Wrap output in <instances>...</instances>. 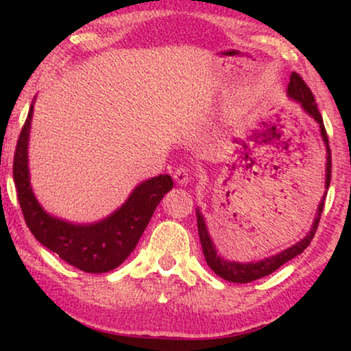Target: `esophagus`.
Masks as SVG:
<instances>
[{
    "label": "esophagus",
    "instance_id": "obj_1",
    "mask_svg": "<svg viewBox=\"0 0 351 351\" xmlns=\"http://www.w3.org/2000/svg\"><path fill=\"white\" fill-rule=\"evenodd\" d=\"M172 177H174V180L179 185H186L190 182V169H189V167H185V166L177 167V169L174 171V176H172Z\"/></svg>",
    "mask_w": 351,
    "mask_h": 351
}]
</instances>
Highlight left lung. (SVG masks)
I'll return each instance as SVG.
<instances>
[{
  "mask_svg": "<svg viewBox=\"0 0 351 351\" xmlns=\"http://www.w3.org/2000/svg\"><path fill=\"white\" fill-rule=\"evenodd\" d=\"M287 95H289L291 99H294L295 102H299L300 107L304 108V112L308 113L310 117L313 118L316 123H318L321 137H323V142L326 145V160H328V162H326V189H329L330 167H332L330 165H332V162H330V148H329L328 134H326V128L323 123V117H321L318 105H316V102H315V97H313V94H311L310 88L306 86L305 81L302 80V76L299 73H295V71L291 75L289 86H287ZM324 198L326 196H323V199H321V203L318 206V213H316V217L313 220V225H311L310 232L306 233V237L304 239H300V241L295 243L294 246L285 249V251L276 254V256L267 257L261 262H247V263L230 262L219 256L217 251H215L213 239H210V237H209L208 228H206V222H204L203 215H201L199 210L196 209L199 241H201V246H203L204 258H206V262H208V265L210 267V270H213L215 275L223 278V280L232 281V282H251V281L258 280V278H263V276L270 275V273H273V271H276L281 265H285L286 262H289L291 258L299 256V254H302L306 247H308V244L311 243V239H313V237H315L316 230H318V223H319L321 214H323V208H324Z\"/></svg>",
  "mask_w": 351,
  "mask_h": 351,
  "instance_id": "8db88e82",
  "label": "left lung"
}]
</instances>
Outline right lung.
Returning <instances> with one entry per match:
<instances>
[{
  "instance_id": "obj_1",
  "label": "right lung",
  "mask_w": 351,
  "mask_h": 351,
  "mask_svg": "<svg viewBox=\"0 0 351 351\" xmlns=\"http://www.w3.org/2000/svg\"><path fill=\"white\" fill-rule=\"evenodd\" d=\"M32 117L33 104L19 136L12 166L19 204L27 227L43 246L81 271L114 270L136 249L156 206L174 186L172 177L161 174L142 182L132 190L121 208L97 223L76 225L52 217L38 203L30 185L28 136Z\"/></svg>"
}]
</instances>
